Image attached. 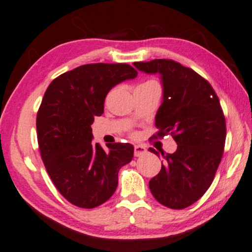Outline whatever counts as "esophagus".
<instances>
[{
	"instance_id": "34e87169",
	"label": "esophagus",
	"mask_w": 252,
	"mask_h": 252,
	"mask_svg": "<svg viewBox=\"0 0 252 252\" xmlns=\"http://www.w3.org/2000/svg\"><path fill=\"white\" fill-rule=\"evenodd\" d=\"M147 148L143 147V145H135V156L136 157H139L141 155H144V154H147Z\"/></svg>"
}]
</instances>
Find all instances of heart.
<instances>
[{
  "label": "heart",
  "instance_id": "obj_1",
  "mask_svg": "<svg viewBox=\"0 0 252 252\" xmlns=\"http://www.w3.org/2000/svg\"><path fill=\"white\" fill-rule=\"evenodd\" d=\"M150 83H156V82H154V81H148V82H145V83H143V84H150Z\"/></svg>",
  "mask_w": 252,
  "mask_h": 252
}]
</instances>
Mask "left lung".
I'll return each instance as SVG.
<instances>
[{
  "instance_id": "8db88e82",
  "label": "left lung",
  "mask_w": 252,
  "mask_h": 252,
  "mask_svg": "<svg viewBox=\"0 0 252 252\" xmlns=\"http://www.w3.org/2000/svg\"><path fill=\"white\" fill-rule=\"evenodd\" d=\"M134 65L145 74L159 75L163 99L155 117L157 136L170 134L177 143L174 154L160 151L164 164L150 180V191L160 204L184 209L204 195L222 159L226 129L220 99L208 81L175 61Z\"/></svg>"
}]
</instances>
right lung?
I'll return each mask as SVG.
<instances>
[{
    "label": "right lung",
    "instance_id": "obj_1",
    "mask_svg": "<svg viewBox=\"0 0 252 252\" xmlns=\"http://www.w3.org/2000/svg\"><path fill=\"white\" fill-rule=\"evenodd\" d=\"M136 76L126 63H93L60 75L44 94L36 118L39 151L57 190L76 207L107 202L120 169L134 157L130 143L109 144L108 150L94 143L92 124L111 88Z\"/></svg>",
    "mask_w": 252,
    "mask_h": 252
}]
</instances>
